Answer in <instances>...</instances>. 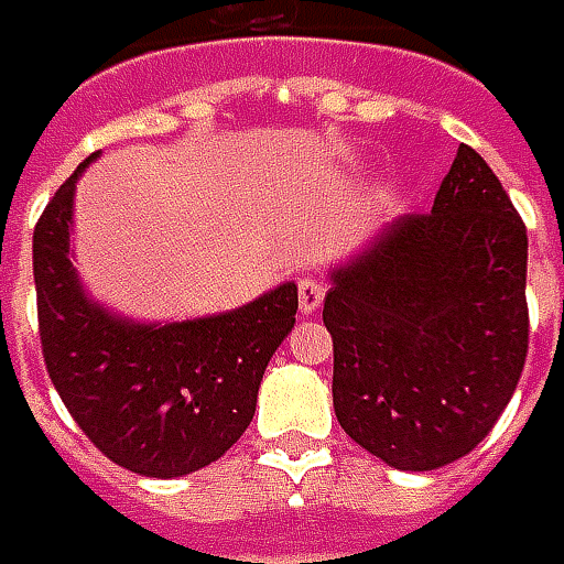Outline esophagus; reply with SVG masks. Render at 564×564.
<instances>
[{
	"instance_id": "1",
	"label": "esophagus",
	"mask_w": 564,
	"mask_h": 564,
	"mask_svg": "<svg viewBox=\"0 0 564 564\" xmlns=\"http://www.w3.org/2000/svg\"><path fill=\"white\" fill-rule=\"evenodd\" d=\"M323 282L314 279V275H307V279H301V285H297V304H301V314H314L319 311V304H323Z\"/></svg>"
}]
</instances>
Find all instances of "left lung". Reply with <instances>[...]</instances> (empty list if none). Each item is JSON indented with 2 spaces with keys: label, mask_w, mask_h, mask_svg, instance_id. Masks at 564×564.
<instances>
[{
  "label": "left lung",
  "mask_w": 564,
  "mask_h": 564,
  "mask_svg": "<svg viewBox=\"0 0 564 564\" xmlns=\"http://www.w3.org/2000/svg\"><path fill=\"white\" fill-rule=\"evenodd\" d=\"M528 228L462 143L430 213H411L333 272L341 430L399 470H436L484 443L528 358Z\"/></svg>",
  "instance_id": "8db88e82"
}]
</instances>
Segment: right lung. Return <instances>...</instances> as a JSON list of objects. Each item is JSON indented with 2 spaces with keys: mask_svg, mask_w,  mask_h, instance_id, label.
<instances>
[{
  "mask_svg": "<svg viewBox=\"0 0 564 564\" xmlns=\"http://www.w3.org/2000/svg\"><path fill=\"white\" fill-rule=\"evenodd\" d=\"M94 160V156H90ZM75 175L33 226L43 360L68 414L99 452L143 477H182L248 430L267 364L292 333L294 282L231 314L134 326L87 301L68 260Z\"/></svg>",
  "mask_w": 564,
  "mask_h": 564,
  "instance_id": "add662e5",
  "label": "right lung"
}]
</instances>
